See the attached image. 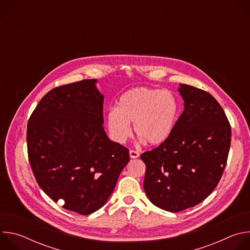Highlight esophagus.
Here are the masks:
<instances>
[{"mask_svg": "<svg viewBox=\"0 0 250 250\" xmlns=\"http://www.w3.org/2000/svg\"><path fill=\"white\" fill-rule=\"evenodd\" d=\"M129 156H130V158L135 159V158L139 157V153L137 151H134V150H129Z\"/></svg>", "mask_w": 250, "mask_h": 250, "instance_id": "esophagus-1", "label": "esophagus"}]
</instances>
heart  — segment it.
Returning a JSON list of instances; mask_svg holds the SVG:
<instances>
[{
	"label": "heart",
	"mask_w": 250,
	"mask_h": 250,
	"mask_svg": "<svg viewBox=\"0 0 250 250\" xmlns=\"http://www.w3.org/2000/svg\"><path fill=\"white\" fill-rule=\"evenodd\" d=\"M179 114V99L173 92L141 87L122 95L117 109L106 115V124L119 144L130 137V124H134V131L142 141L160 146L172 135Z\"/></svg>",
	"instance_id": "heart-1"
}]
</instances>
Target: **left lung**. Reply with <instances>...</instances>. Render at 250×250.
<instances>
[{
    "label": "left lung",
    "instance_id": "left-lung-1",
    "mask_svg": "<svg viewBox=\"0 0 250 250\" xmlns=\"http://www.w3.org/2000/svg\"><path fill=\"white\" fill-rule=\"evenodd\" d=\"M184 111L170 138L140 155L146 165L144 188L156 207L177 212L204 201L227 165L231 128L218 101L208 92L180 84Z\"/></svg>",
    "mask_w": 250,
    "mask_h": 250
}]
</instances>
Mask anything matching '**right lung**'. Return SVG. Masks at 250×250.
Listing matches in <instances>:
<instances>
[{"instance_id":"right-lung-1","label":"right lung","mask_w":250,"mask_h":250,"mask_svg":"<svg viewBox=\"0 0 250 250\" xmlns=\"http://www.w3.org/2000/svg\"><path fill=\"white\" fill-rule=\"evenodd\" d=\"M97 79L56 87L27 123L29 163L42 191L81 215L101 208L129 161L128 149L104 129V95Z\"/></svg>"}]
</instances>
